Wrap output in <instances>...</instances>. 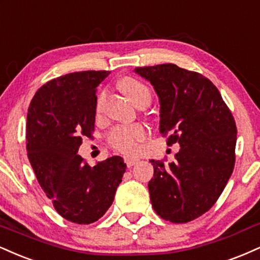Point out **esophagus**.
<instances>
[{"instance_id": "1", "label": "esophagus", "mask_w": 260, "mask_h": 260, "mask_svg": "<svg viewBox=\"0 0 260 260\" xmlns=\"http://www.w3.org/2000/svg\"><path fill=\"white\" fill-rule=\"evenodd\" d=\"M137 161H139V159H136V158H130V157L125 158V163H126L127 168H131L133 166H135Z\"/></svg>"}]
</instances>
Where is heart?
<instances>
[{"instance_id": "1", "label": "heart", "mask_w": 260, "mask_h": 260, "mask_svg": "<svg viewBox=\"0 0 260 260\" xmlns=\"http://www.w3.org/2000/svg\"><path fill=\"white\" fill-rule=\"evenodd\" d=\"M123 90L135 105L143 100L151 101V91L141 81L134 78H125L121 81ZM107 97V90H102L96 100V113L102 112ZM147 129L142 124L119 125L108 134L107 141L112 148L125 154H135L141 143L147 139Z\"/></svg>"}]
</instances>
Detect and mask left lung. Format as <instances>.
<instances>
[{
    "label": "left lung",
    "instance_id": "left-lung-1",
    "mask_svg": "<svg viewBox=\"0 0 260 260\" xmlns=\"http://www.w3.org/2000/svg\"><path fill=\"white\" fill-rule=\"evenodd\" d=\"M160 102V133L180 143L175 160H149L152 207L161 219L188 222L214 206L235 167L237 127L220 92L197 72L167 63L139 67Z\"/></svg>",
    "mask_w": 260,
    "mask_h": 260
}]
</instances>
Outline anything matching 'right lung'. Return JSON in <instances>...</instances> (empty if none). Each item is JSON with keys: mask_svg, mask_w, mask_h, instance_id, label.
<instances>
[{"mask_svg": "<svg viewBox=\"0 0 260 260\" xmlns=\"http://www.w3.org/2000/svg\"><path fill=\"white\" fill-rule=\"evenodd\" d=\"M108 74L86 70L47 81L27 108V158L58 214L75 224L105 215L126 169L119 155L90 167L76 154L82 137H93L96 87Z\"/></svg>", "mask_w": 260, "mask_h": 260, "instance_id": "add662e5", "label": "right lung"}]
</instances>
